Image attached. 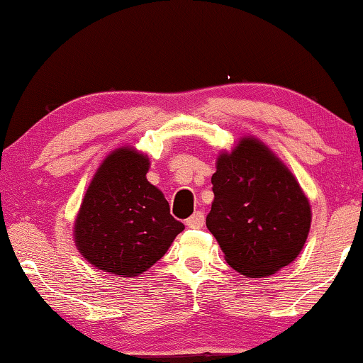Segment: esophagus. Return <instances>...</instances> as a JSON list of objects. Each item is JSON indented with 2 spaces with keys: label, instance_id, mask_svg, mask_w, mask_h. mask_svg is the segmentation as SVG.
<instances>
[{
  "label": "esophagus",
  "instance_id": "obj_1",
  "mask_svg": "<svg viewBox=\"0 0 363 363\" xmlns=\"http://www.w3.org/2000/svg\"><path fill=\"white\" fill-rule=\"evenodd\" d=\"M203 223H206V217H203L202 212L192 213V216L186 220V225L189 228H202Z\"/></svg>",
  "mask_w": 363,
  "mask_h": 363
}]
</instances>
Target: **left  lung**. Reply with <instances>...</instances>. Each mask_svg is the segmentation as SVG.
<instances>
[{"instance_id": "1", "label": "left lung", "mask_w": 363, "mask_h": 363, "mask_svg": "<svg viewBox=\"0 0 363 363\" xmlns=\"http://www.w3.org/2000/svg\"><path fill=\"white\" fill-rule=\"evenodd\" d=\"M207 228L227 263L248 278L274 274L298 257L311 227V206L279 157L242 138L217 157Z\"/></svg>"}]
</instances>
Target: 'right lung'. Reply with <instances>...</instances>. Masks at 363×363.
I'll return each mask as SVG.
<instances>
[{
    "label": "right lung",
    "instance_id": "obj_1",
    "mask_svg": "<svg viewBox=\"0 0 363 363\" xmlns=\"http://www.w3.org/2000/svg\"><path fill=\"white\" fill-rule=\"evenodd\" d=\"M150 160L120 147L101 162L75 218L79 252L96 269L131 278L164 257L182 222L160 189L147 182Z\"/></svg>",
    "mask_w": 363,
    "mask_h": 363
}]
</instances>
